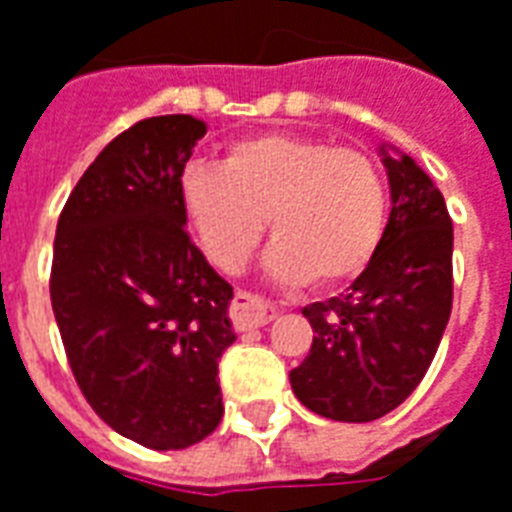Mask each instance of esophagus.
Listing matches in <instances>:
<instances>
[{
  "mask_svg": "<svg viewBox=\"0 0 512 512\" xmlns=\"http://www.w3.org/2000/svg\"><path fill=\"white\" fill-rule=\"evenodd\" d=\"M277 307L263 302L255 293L238 291L232 299V324L238 330H255V327H266L268 321H274Z\"/></svg>",
  "mask_w": 512,
  "mask_h": 512,
  "instance_id": "esophagus-1",
  "label": "esophagus"
}]
</instances>
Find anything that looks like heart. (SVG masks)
Here are the masks:
<instances>
[{
	"label": "heart",
	"instance_id": "1",
	"mask_svg": "<svg viewBox=\"0 0 512 512\" xmlns=\"http://www.w3.org/2000/svg\"><path fill=\"white\" fill-rule=\"evenodd\" d=\"M177 196L213 268L241 271L268 221V271L318 288L360 277L388 227V185L374 157L291 132L235 141L219 166L191 163Z\"/></svg>",
	"mask_w": 512,
	"mask_h": 512
}]
</instances>
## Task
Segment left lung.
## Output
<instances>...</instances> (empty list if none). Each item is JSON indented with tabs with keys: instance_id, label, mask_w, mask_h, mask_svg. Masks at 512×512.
<instances>
[{
	"instance_id": "8db88e82",
	"label": "left lung",
	"mask_w": 512,
	"mask_h": 512,
	"mask_svg": "<svg viewBox=\"0 0 512 512\" xmlns=\"http://www.w3.org/2000/svg\"><path fill=\"white\" fill-rule=\"evenodd\" d=\"M391 216L380 249L346 293L313 302L310 355L291 371L296 399L332 421H374L424 380L452 313V219L435 182L380 146Z\"/></svg>"
}]
</instances>
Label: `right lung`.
<instances>
[{
  "instance_id": "right-lung-1",
  "label": "right lung",
  "mask_w": 512,
  "mask_h": 512,
  "mask_svg": "<svg viewBox=\"0 0 512 512\" xmlns=\"http://www.w3.org/2000/svg\"><path fill=\"white\" fill-rule=\"evenodd\" d=\"M194 116L132 124L99 152L57 219L52 310L82 396L107 427L169 452L224 416L219 360L232 285L196 249L180 185Z\"/></svg>"
}]
</instances>
